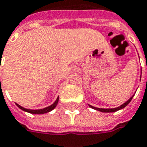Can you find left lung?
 <instances>
[{
  "mask_svg": "<svg viewBox=\"0 0 147 147\" xmlns=\"http://www.w3.org/2000/svg\"><path fill=\"white\" fill-rule=\"evenodd\" d=\"M141 77V76H140ZM133 97H134V95L129 99L128 101H126L125 103H123L122 105H120L119 107H118V108H115V109H100V108H95V107H93V106H92V105H89V107H91L92 109H96V110H98V111H100V112H103V113H113V112H116V111H118V110H120V109H124L125 106H127L129 103V102L131 101V99L133 98Z\"/></svg>",
  "mask_w": 147,
  "mask_h": 147,
  "instance_id": "obj_1",
  "label": "left lung"
}]
</instances>
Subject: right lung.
<instances>
[{
	"label": "right lung",
	"mask_w": 147,
	"mask_h": 147,
	"mask_svg": "<svg viewBox=\"0 0 147 147\" xmlns=\"http://www.w3.org/2000/svg\"><path fill=\"white\" fill-rule=\"evenodd\" d=\"M58 102H59V97L57 98V99L55 100V102L52 105H50V106H49V107H47V108H45V109H37V110L28 109H25V108L22 107V106H20V105H19V104H18V103H16V104H17V106H18L19 109H21L22 110H23V111H25V112H28V113H34V114H42V113H48V112H50L51 110H53V109L56 107V105H57Z\"/></svg>",
	"instance_id": "obj_1"
}]
</instances>
